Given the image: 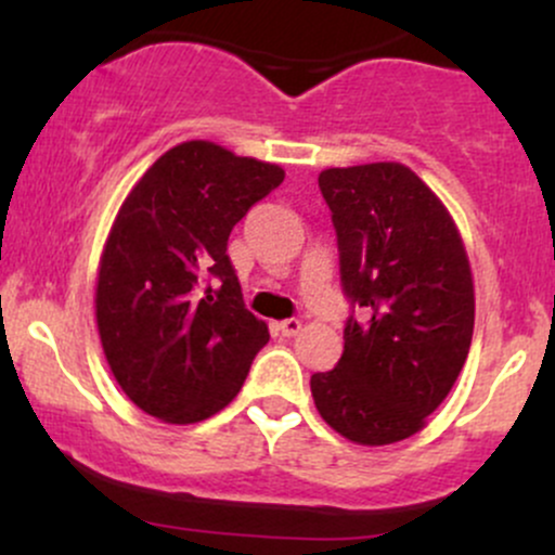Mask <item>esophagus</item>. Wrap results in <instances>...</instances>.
<instances>
[{
    "instance_id": "34e87169",
    "label": "esophagus",
    "mask_w": 555,
    "mask_h": 555,
    "mask_svg": "<svg viewBox=\"0 0 555 555\" xmlns=\"http://www.w3.org/2000/svg\"><path fill=\"white\" fill-rule=\"evenodd\" d=\"M299 328H302V321H297V318H286V321L276 323V331L282 336H297Z\"/></svg>"
}]
</instances>
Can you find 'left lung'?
Here are the masks:
<instances>
[{
    "mask_svg": "<svg viewBox=\"0 0 555 555\" xmlns=\"http://www.w3.org/2000/svg\"><path fill=\"white\" fill-rule=\"evenodd\" d=\"M318 188L352 313L341 360L315 373L310 391L344 438L397 443L423 428L467 360L475 326L467 253L443 203L401 164L326 169Z\"/></svg>",
    "mask_w": 555,
    "mask_h": 555,
    "instance_id": "8db88e82",
    "label": "left lung"
}]
</instances>
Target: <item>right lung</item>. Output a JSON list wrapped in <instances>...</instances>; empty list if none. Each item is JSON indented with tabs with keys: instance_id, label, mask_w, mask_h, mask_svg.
Here are the masks:
<instances>
[{
	"instance_id": "right-lung-1",
	"label": "right lung",
	"mask_w": 555,
	"mask_h": 555,
	"mask_svg": "<svg viewBox=\"0 0 555 555\" xmlns=\"http://www.w3.org/2000/svg\"><path fill=\"white\" fill-rule=\"evenodd\" d=\"M284 182L276 164L208 140L175 145L125 197L95 284L114 378L164 423H201L240 393L269 326L227 256L237 221Z\"/></svg>"
}]
</instances>
